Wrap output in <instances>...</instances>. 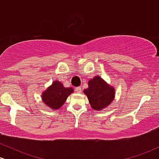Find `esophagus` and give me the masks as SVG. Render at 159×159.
I'll return each mask as SVG.
<instances>
[{"label":"esophagus","instance_id":"obj_1","mask_svg":"<svg viewBox=\"0 0 159 159\" xmlns=\"http://www.w3.org/2000/svg\"><path fill=\"white\" fill-rule=\"evenodd\" d=\"M75 92L78 93H80L81 92V87H75Z\"/></svg>","mask_w":159,"mask_h":159}]
</instances>
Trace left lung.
<instances>
[{
	"label": "left lung",
	"mask_w": 159,
	"mask_h": 159,
	"mask_svg": "<svg viewBox=\"0 0 159 159\" xmlns=\"http://www.w3.org/2000/svg\"><path fill=\"white\" fill-rule=\"evenodd\" d=\"M84 93L87 96L91 107L99 111L107 107L114 99L115 89L96 75L89 80L88 88L84 90Z\"/></svg>",
	"instance_id": "1"
}]
</instances>
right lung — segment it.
Segmentation results:
<instances>
[{
  "mask_svg": "<svg viewBox=\"0 0 159 159\" xmlns=\"http://www.w3.org/2000/svg\"><path fill=\"white\" fill-rule=\"evenodd\" d=\"M73 92L72 87L66 88L61 81H54L50 87L43 91L42 100L52 110H57L63 106L68 96Z\"/></svg>",
  "mask_w": 159,
  "mask_h": 159,
  "instance_id": "add662e5",
  "label": "right lung"
}]
</instances>
